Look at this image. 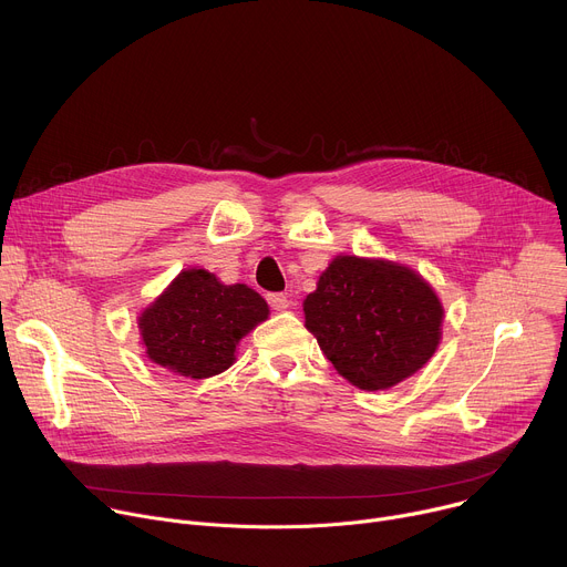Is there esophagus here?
Here are the masks:
<instances>
[{
    "instance_id": "obj_1",
    "label": "esophagus",
    "mask_w": 567,
    "mask_h": 567,
    "mask_svg": "<svg viewBox=\"0 0 567 567\" xmlns=\"http://www.w3.org/2000/svg\"><path fill=\"white\" fill-rule=\"evenodd\" d=\"M267 300H269V305H271L276 311H285V309L289 307V300H287L285 293H269Z\"/></svg>"
}]
</instances>
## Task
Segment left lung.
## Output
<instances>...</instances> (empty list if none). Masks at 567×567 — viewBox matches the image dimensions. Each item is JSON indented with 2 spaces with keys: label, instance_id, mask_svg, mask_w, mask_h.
Segmentation results:
<instances>
[{
  "label": "left lung",
  "instance_id": "1",
  "mask_svg": "<svg viewBox=\"0 0 567 567\" xmlns=\"http://www.w3.org/2000/svg\"><path fill=\"white\" fill-rule=\"evenodd\" d=\"M305 328L337 372L361 390H385L429 363L444 309L413 269L337 256L305 302Z\"/></svg>",
  "mask_w": 567,
  "mask_h": 567
}]
</instances>
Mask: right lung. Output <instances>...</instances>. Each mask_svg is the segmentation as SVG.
I'll use <instances>...</instances> for the list:
<instances>
[{
  "mask_svg": "<svg viewBox=\"0 0 567 567\" xmlns=\"http://www.w3.org/2000/svg\"><path fill=\"white\" fill-rule=\"evenodd\" d=\"M269 318L267 300L247 285H224L206 269L182 271L138 316L145 354L190 379L224 372L235 346Z\"/></svg>",
  "mask_w": 567,
  "mask_h": 567,
  "instance_id": "add662e5",
  "label": "right lung"
}]
</instances>
